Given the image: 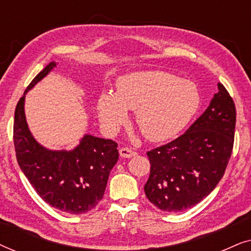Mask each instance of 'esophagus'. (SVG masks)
I'll return each instance as SVG.
<instances>
[{
    "label": "esophagus",
    "instance_id": "esophagus-1",
    "mask_svg": "<svg viewBox=\"0 0 251 251\" xmlns=\"http://www.w3.org/2000/svg\"><path fill=\"white\" fill-rule=\"evenodd\" d=\"M135 152L131 151L130 149H126V147H122L121 150H120V156L121 157H125V159H130V157L135 156Z\"/></svg>",
    "mask_w": 251,
    "mask_h": 251
}]
</instances>
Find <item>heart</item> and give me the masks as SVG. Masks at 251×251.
Returning <instances> with one entry per match:
<instances>
[{
	"label": "heart",
	"instance_id": "obj_1",
	"mask_svg": "<svg viewBox=\"0 0 251 251\" xmlns=\"http://www.w3.org/2000/svg\"><path fill=\"white\" fill-rule=\"evenodd\" d=\"M201 102L193 82L164 71L136 72L120 77L116 92L102 91L97 99L99 121L115 133L136 111V123L151 142H164L178 135L198 112Z\"/></svg>",
	"mask_w": 251,
	"mask_h": 251
}]
</instances>
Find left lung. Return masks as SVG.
<instances>
[{
	"instance_id": "obj_1",
	"label": "left lung",
	"mask_w": 251,
	"mask_h": 251,
	"mask_svg": "<svg viewBox=\"0 0 251 251\" xmlns=\"http://www.w3.org/2000/svg\"><path fill=\"white\" fill-rule=\"evenodd\" d=\"M235 106L224 85L186 132L150 152L151 171L144 191L168 212L193 208L214 191L232 154Z\"/></svg>"
}]
</instances>
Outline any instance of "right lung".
Returning <instances> with one entry per match:
<instances>
[{
	"instance_id": "add662e5",
	"label": "right lung",
	"mask_w": 251,
	"mask_h": 251,
	"mask_svg": "<svg viewBox=\"0 0 251 251\" xmlns=\"http://www.w3.org/2000/svg\"><path fill=\"white\" fill-rule=\"evenodd\" d=\"M57 63L51 61L34 77L15 112L13 142L20 169L47 203L71 215L94 209L104 197L112 168L119 160L118 144L84 135L73 150H49L30 132L25 115V97Z\"/></svg>"
}]
</instances>
